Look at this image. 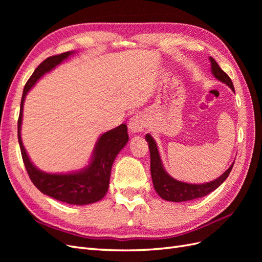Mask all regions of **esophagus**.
<instances>
[{
  "label": "esophagus",
  "instance_id": "34e87169",
  "mask_svg": "<svg viewBox=\"0 0 262 262\" xmlns=\"http://www.w3.org/2000/svg\"><path fill=\"white\" fill-rule=\"evenodd\" d=\"M146 125H147L146 119L142 114H137L136 116H133L130 119L129 128H130L131 132H133V133L143 131L146 128Z\"/></svg>",
  "mask_w": 262,
  "mask_h": 262
}]
</instances>
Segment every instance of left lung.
Instances as JSON below:
<instances>
[{
  "instance_id": "8db88e82",
  "label": "left lung",
  "mask_w": 262,
  "mask_h": 262,
  "mask_svg": "<svg viewBox=\"0 0 262 262\" xmlns=\"http://www.w3.org/2000/svg\"><path fill=\"white\" fill-rule=\"evenodd\" d=\"M210 61H211V69H212L213 75L221 82L228 85L231 87V90L235 93L233 82L231 78H229V76L220 68L217 62L213 58H210ZM145 140L147 141L148 147H149L150 175H152L153 185L156 192L160 194V196L163 198L164 200L172 201V202H182V201L198 199V198H202L204 195H207L223 184L225 179L228 177L229 172H231L234 166V163H233L231 165V167H229L223 175L214 181L208 182V184L191 185V184H187V182L178 181L176 179L171 178L168 173L165 171L162 165L160 154H158L156 143L153 140V138L150 137L149 134H146Z\"/></svg>"
}]
</instances>
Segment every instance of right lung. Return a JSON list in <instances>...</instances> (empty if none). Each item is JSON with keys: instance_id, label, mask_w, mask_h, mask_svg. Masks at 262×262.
<instances>
[{"instance_id": "obj_1", "label": "right lung", "mask_w": 262, "mask_h": 262, "mask_svg": "<svg viewBox=\"0 0 262 262\" xmlns=\"http://www.w3.org/2000/svg\"><path fill=\"white\" fill-rule=\"evenodd\" d=\"M72 52L68 51L47 58L38 66L33 75L29 77L23 91L17 133L24 165H25L30 180L33 181L37 189L55 200L69 204L83 205L97 202L105 196L109 187L110 172H112L115 158L129 140L126 124H120L116 129L102 134L97 142L96 148H95L93 161L85 170L76 173H66V175L47 173L36 168L30 162L20 138L24 100H25L28 91L45 73L49 72L54 67L60 64Z\"/></svg>"}]
</instances>
